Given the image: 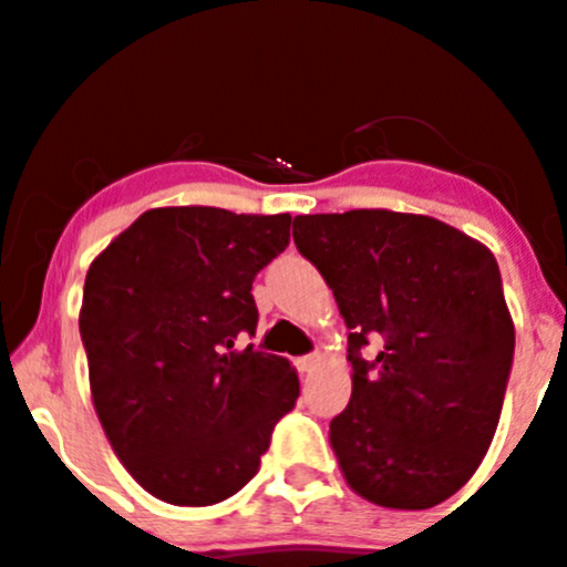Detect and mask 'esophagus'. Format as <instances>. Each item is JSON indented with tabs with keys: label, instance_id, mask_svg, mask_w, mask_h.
I'll return each mask as SVG.
<instances>
[{
	"label": "esophagus",
	"instance_id": "esophagus-1",
	"mask_svg": "<svg viewBox=\"0 0 567 567\" xmlns=\"http://www.w3.org/2000/svg\"><path fill=\"white\" fill-rule=\"evenodd\" d=\"M296 364H298V372L311 374V372L319 367V357H317V353H311V357H301V359H298Z\"/></svg>",
	"mask_w": 567,
	"mask_h": 567
}]
</instances>
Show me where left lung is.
I'll list each match as a JSON object with an SVG mask.
<instances>
[{"label": "left lung", "mask_w": 567, "mask_h": 567, "mask_svg": "<svg viewBox=\"0 0 567 567\" xmlns=\"http://www.w3.org/2000/svg\"><path fill=\"white\" fill-rule=\"evenodd\" d=\"M292 240L349 327L351 401L330 422L361 499L427 509L473 478L499 425L515 324L486 245L433 216H296ZM380 339L372 362L358 351Z\"/></svg>", "instance_id": "obj_1"}]
</instances>
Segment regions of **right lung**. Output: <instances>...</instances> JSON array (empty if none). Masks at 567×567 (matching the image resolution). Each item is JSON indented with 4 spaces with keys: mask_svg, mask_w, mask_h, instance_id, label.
I'll return each mask as SVG.
<instances>
[{
    "mask_svg": "<svg viewBox=\"0 0 567 567\" xmlns=\"http://www.w3.org/2000/svg\"><path fill=\"white\" fill-rule=\"evenodd\" d=\"M290 240V214L145 210L86 271L79 311L89 391L128 475L155 499L208 507L256 475L296 404V367L235 349L254 336V279Z\"/></svg>",
    "mask_w": 567,
    "mask_h": 567,
    "instance_id": "right-lung-1",
    "label": "right lung"
}]
</instances>
